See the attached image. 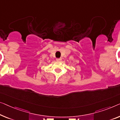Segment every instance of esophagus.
I'll return each mask as SVG.
<instances>
[{
  "label": "esophagus",
  "mask_w": 120,
  "mask_h": 120,
  "mask_svg": "<svg viewBox=\"0 0 120 120\" xmlns=\"http://www.w3.org/2000/svg\"><path fill=\"white\" fill-rule=\"evenodd\" d=\"M56 60L57 61H61L62 60V59L61 58H59V59H56Z\"/></svg>",
  "instance_id": "esophagus-1"
}]
</instances>
